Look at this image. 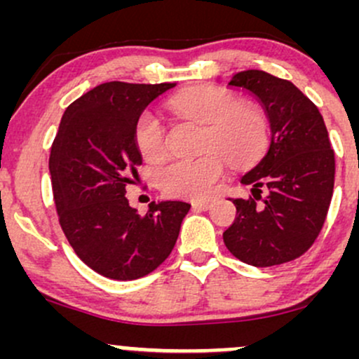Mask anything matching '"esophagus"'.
<instances>
[{
    "instance_id": "obj_1",
    "label": "esophagus",
    "mask_w": 359,
    "mask_h": 359,
    "mask_svg": "<svg viewBox=\"0 0 359 359\" xmlns=\"http://www.w3.org/2000/svg\"><path fill=\"white\" fill-rule=\"evenodd\" d=\"M211 208L212 203H209V201H196V203H192L194 211H208V209Z\"/></svg>"
}]
</instances>
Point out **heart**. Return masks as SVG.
Wrapping results in <instances>:
<instances>
[{
	"mask_svg": "<svg viewBox=\"0 0 359 359\" xmlns=\"http://www.w3.org/2000/svg\"><path fill=\"white\" fill-rule=\"evenodd\" d=\"M179 116L204 126L199 158L174 160L156 170V184L167 196L203 199L216 192L226 174V162L241 168L255 163L269 143V121L262 108L241 102L228 89L203 86L177 94L168 102ZM135 143L148 162L167 154V130L154 111L140 114Z\"/></svg>",
	"mask_w": 359,
	"mask_h": 359,
	"instance_id": "obj_1",
	"label": "heart"
}]
</instances>
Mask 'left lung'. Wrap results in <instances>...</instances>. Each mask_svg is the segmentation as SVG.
Instances as JSON below:
<instances>
[{"mask_svg":"<svg viewBox=\"0 0 359 359\" xmlns=\"http://www.w3.org/2000/svg\"><path fill=\"white\" fill-rule=\"evenodd\" d=\"M228 86L259 102L270 145L241 177L251 197L231 199L236 217L222 240L243 263L282 265L306 253L323 229L334 189V151L317 106L290 81L251 69L234 74Z\"/></svg>","mask_w":359,"mask_h":359,"instance_id":"obj_1","label":"left lung"}]
</instances>
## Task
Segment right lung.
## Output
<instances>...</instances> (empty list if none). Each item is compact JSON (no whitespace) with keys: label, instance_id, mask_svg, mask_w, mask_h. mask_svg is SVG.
<instances>
[{"label":"right lung","instance_id":"obj_1","mask_svg":"<svg viewBox=\"0 0 359 359\" xmlns=\"http://www.w3.org/2000/svg\"><path fill=\"white\" fill-rule=\"evenodd\" d=\"M175 82H104L65 109L48 170L67 241L89 269L113 280H137L174 250L191 204L151 203L145 216L125 197L142 154L135 143L140 114Z\"/></svg>","mask_w":359,"mask_h":359}]
</instances>
